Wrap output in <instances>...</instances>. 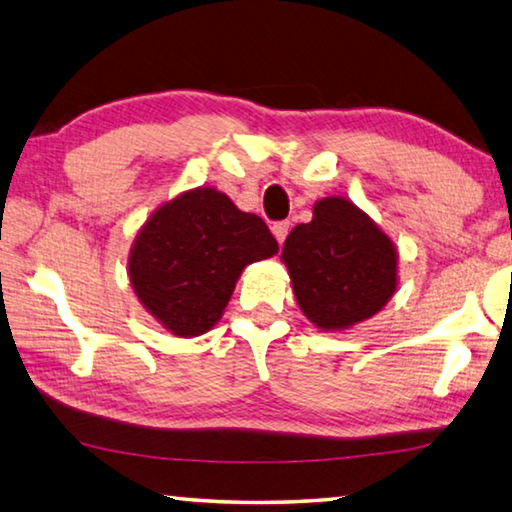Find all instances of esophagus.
<instances>
[{
    "label": "esophagus",
    "mask_w": 512,
    "mask_h": 512,
    "mask_svg": "<svg viewBox=\"0 0 512 512\" xmlns=\"http://www.w3.org/2000/svg\"><path fill=\"white\" fill-rule=\"evenodd\" d=\"M272 233H274V238H276V240L283 242V240H285V236H288V233H290V222H288V220L274 222V224H272Z\"/></svg>",
    "instance_id": "esophagus-1"
}]
</instances>
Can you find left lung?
Instances as JSON below:
<instances>
[{
	"instance_id": "8db88e82",
	"label": "left lung",
	"mask_w": 512,
	"mask_h": 512,
	"mask_svg": "<svg viewBox=\"0 0 512 512\" xmlns=\"http://www.w3.org/2000/svg\"><path fill=\"white\" fill-rule=\"evenodd\" d=\"M312 213L285 238L283 261L312 324L344 330L373 317L393 297L396 247L344 197H324Z\"/></svg>"
}]
</instances>
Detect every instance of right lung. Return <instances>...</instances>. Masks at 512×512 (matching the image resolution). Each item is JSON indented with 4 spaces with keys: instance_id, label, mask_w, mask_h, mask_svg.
Wrapping results in <instances>:
<instances>
[{
    "instance_id": "right-lung-1",
    "label": "right lung",
    "mask_w": 512,
    "mask_h": 512,
    "mask_svg": "<svg viewBox=\"0 0 512 512\" xmlns=\"http://www.w3.org/2000/svg\"><path fill=\"white\" fill-rule=\"evenodd\" d=\"M279 251L263 218L215 188H195L150 215L130 251V283L177 337L215 326L245 265Z\"/></svg>"
}]
</instances>
